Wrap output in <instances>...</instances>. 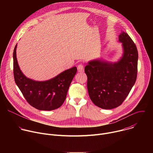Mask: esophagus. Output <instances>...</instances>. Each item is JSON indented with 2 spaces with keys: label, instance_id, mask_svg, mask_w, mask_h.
<instances>
[{
  "label": "esophagus",
  "instance_id": "esophagus-1",
  "mask_svg": "<svg viewBox=\"0 0 153 153\" xmlns=\"http://www.w3.org/2000/svg\"><path fill=\"white\" fill-rule=\"evenodd\" d=\"M77 70L79 72H83L84 71V68H83V65L82 64H80L78 65L77 67Z\"/></svg>",
  "mask_w": 153,
  "mask_h": 153
}]
</instances>
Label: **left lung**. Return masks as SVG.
Here are the masks:
<instances>
[{
	"mask_svg": "<svg viewBox=\"0 0 153 153\" xmlns=\"http://www.w3.org/2000/svg\"><path fill=\"white\" fill-rule=\"evenodd\" d=\"M119 39L124 53L117 63L97 60L85 67L89 96L95 105L106 110L120 106L137 79L138 52L135 43L123 31Z\"/></svg>",
	"mask_w": 153,
	"mask_h": 153,
	"instance_id": "1",
	"label": "left lung"
}]
</instances>
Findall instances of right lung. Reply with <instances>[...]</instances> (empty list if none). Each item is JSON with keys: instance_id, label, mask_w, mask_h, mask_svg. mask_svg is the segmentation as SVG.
<instances>
[{"instance_id": "right-lung-1", "label": "right lung", "mask_w": 153, "mask_h": 153, "mask_svg": "<svg viewBox=\"0 0 153 153\" xmlns=\"http://www.w3.org/2000/svg\"><path fill=\"white\" fill-rule=\"evenodd\" d=\"M16 47L17 45L13 52L14 80L27 102L39 110L51 111L59 108L66 99L77 68L65 70L47 81H34L25 77L20 71L16 58Z\"/></svg>"}]
</instances>
